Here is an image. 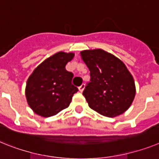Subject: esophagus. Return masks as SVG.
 <instances>
[{
  "mask_svg": "<svg viewBox=\"0 0 159 159\" xmlns=\"http://www.w3.org/2000/svg\"><path fill=\"white\" fill-rule=\"evenodd\" d=\"M84 89H85V84H82V85H81V86L78 87V90H79L80 92L83 91Z\"/></svg>",
  "mask_w": 159,
  "mask_h": 159,
  "instance_id": "obj_1",
  "label": "esophagus"
}]
</instances>
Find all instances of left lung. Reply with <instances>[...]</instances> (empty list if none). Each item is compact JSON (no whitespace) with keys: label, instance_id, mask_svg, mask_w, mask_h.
Here are the masks:
<instances>
[{"label":"left lung","instance_id":"8db88e82","mask_svg":"<svg viewBox=\"0 0 159 159\" xmlns=\"http://www.w3.org/2000/svg\"><path fill=\"white\" fill-rule=\"evenodd\" d=\"M81 55L90 70V82L82 92L89 107L107 117L125 112L136 94L133 76L125 64L102 49L82 51Z\"/></svg>","mask_w":159,"mask_h":159}]
</instances>
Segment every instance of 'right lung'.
<instances>
[{"mask_svg": "<svg viewBox=\"0 0 159 159\" xmlns=\"http://www.w3.org/2000/svg\"><path fill=\"white\" fill-rule=\"evenodd\" d=\"M73 57V53H56L39 65L30 76L26 97L36 114L50 117L69 106L73 94L78 91L72 84L73 73L65 69Z\"/></svg>", "mask_w": 159, "mask_h": 159, "instance_id": "obj_1", "label": "right lung"}]
</instances>
